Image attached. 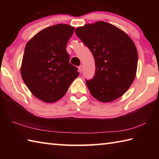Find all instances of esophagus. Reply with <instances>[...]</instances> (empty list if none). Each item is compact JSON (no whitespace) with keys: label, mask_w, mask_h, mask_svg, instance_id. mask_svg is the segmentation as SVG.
I'll list each match as a JSON object with an SVG mask.
<instances>
[{"label":"esophagus","mask_w":159,"mask_h":159,"mask_svg":"<svg viewBox=\"0 0 159 159\" xmlns=\"http://www.w3.org/2000/svg\"><path fill=\"white\" fill-rule=\"evenodd\" d=\"M79 71L80 72V73H82V71H83V66L82 65L79 66Z\"/></svg>","instance_id":"obj_1"}]
</instances>
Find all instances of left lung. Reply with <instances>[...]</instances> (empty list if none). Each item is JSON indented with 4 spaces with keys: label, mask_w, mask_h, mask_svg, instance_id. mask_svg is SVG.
<instances>
[{
    "label": "left lung",
    "mask_w": 159,
    "mask_h": 159,
    "mask_svg": "<svg viewBox=\"0 0 159 159\" xmlns=\"http://www.w3.org/2000/svg\"><path fill=\"white\" fill-rule=\"evenodd\" d=\"M75 33L95 60V75L85 80L91 95L102 102L119 98L135 77L138 58L133 41L125 32L105 21L79 27Z\"/></svg>",
    "instance_id": "1"
}]
</instances>
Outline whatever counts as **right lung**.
<instances>
[{
    "label": "right lung",
    "mask_w": 159,
    "mask_h": 159,
    "mask_svg": "<svg viewBox=\"0 0 159 159\" xmlns=\"http://www.w3.org/2000/svg\"><path fill=\"white\" fill-rule=\"evenodd\" d=\"M74 28L56 25L39 32L26 45L21 75L33 95L52 103L65 95L79 73L69 63L67 43Z\"/></svg>",
    "instance_id": "1"
}]
</instances>
